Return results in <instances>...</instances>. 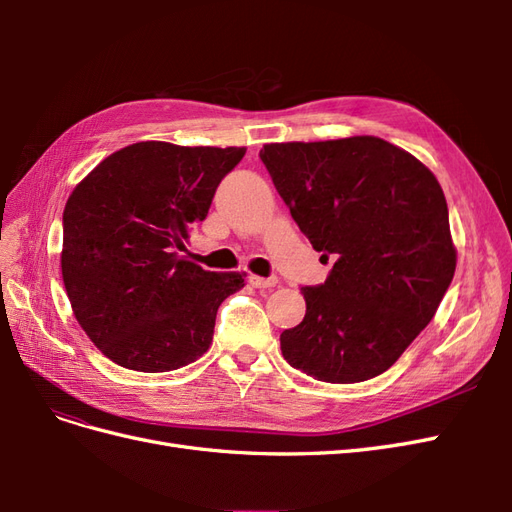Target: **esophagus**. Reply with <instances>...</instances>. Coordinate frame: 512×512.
<instances>
[{
  "label": "esophagus",
  "instance_id": "34e87169",
  "mask_svg": "<svg viewBox=\"0 0 512 512\" xmlns=\"http://www.w3.org/2000/svg\"><path fill=\"white\" fill-rule=\"evenodd\" d=\"M247 282H250L254 288H273V286H277V277L250 275V277H247Z\"/></svg>",
  "mask_w": 512,
  "mask_h": 512
}]
</instances>
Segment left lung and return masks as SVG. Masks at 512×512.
Returning a JSON list of instances; mask_svg holds the SVG:
<instances>
[{
  "mask_svg": "<svg viewBox=\"0 0 512 512\" xmlns=\"http://www.w3.org/2000/svg\"><path fill=\"white\" fill-rule=\"evenodd\" d=\"M327 282L301 288L307 309L280 335L284 359L322 382L380 376L436 316L457 267L446 198L412 153L378 136L260 149Z\"/></svg>",
  "mask_w": 512,
  "mask_h": 512,
  "instance_id": "1",
  "label": "left lung"
}]
</instances>
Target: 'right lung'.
<instances>
[{"label":"right lung","instance_id":"add662e5","mask_svg":"<svg viewBox=\"0 0 512 512\" xmlns=\"http://www.w3.org/2000/svg\"><path fill=\"white\" fill-rule=\"evenodd\" d=\"M245 147L143 141L104 158L64 209L61 277L74 318L113 363L160 374L203 356L215 314L245 273L183 258Z\"/></svg>","mask_w":512,"mask_h":512}]
</instances>
